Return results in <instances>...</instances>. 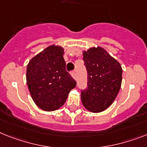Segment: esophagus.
<instances>
[{
  "instance_id": "esophagus-1",
  "label": "esophagus",
  "mask_w": 147,
  "mask_h": 147,
  "mask_svg": "<svg viewBox=\"0 0 147 147\" xmlns=\"http://www.w3.org/2000/svg\"><path fill=\"white\" fill-rule=\"evenodd\" d=\"M71 77L73 78L74 79H76V72H75V71H71Z\"/></svg>"
}]
</instances>
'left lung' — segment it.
Returning <instances> with one entry per match:
<instances>
[{"label": "left lung", "instance_id": "obj_1", "mask_svg": "<svg viewBox=\"0 0 147 147\" xmlns=\"http://www.w3.org/2000/svg\"><path fill=\"white\" fill-rule=\"evenodd\" d=\"M87 70V87L81 90L84 107L92 113H99L109 107L121 87L123 69L119 63L101 47L83 52Z\"/></svg>", "mask_w": 147, "mask_h": 147}]
</instances>
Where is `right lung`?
I'll return each mask as SVG.
<instances>
[{"instance_id":"1","label":"right lung","mask_w":147,"mask_h":147,"mask_svg":"<svg viewBox=\"0 0 147 147\" xmlns=\"http://www.w3.org/2000/svg\"><path fill=\"white\" fill-rule=\"evenodd\" d=\"M64 49L50 45L29 61L27 84L35 104L45 111L57 110L66 102L76 81L66 69Z\"/></svg>"}]
</instances>
